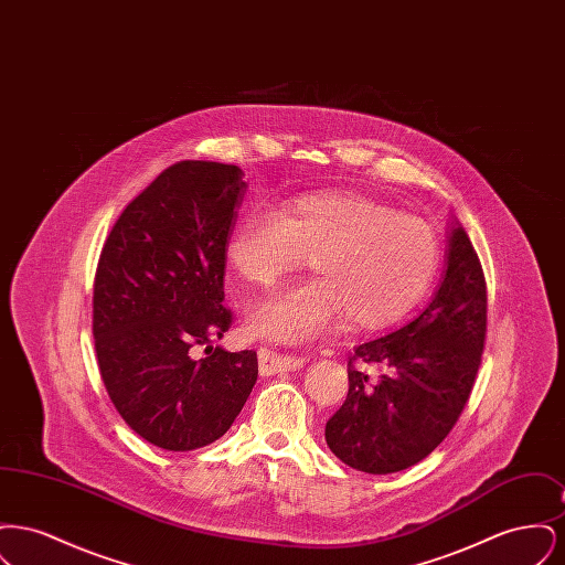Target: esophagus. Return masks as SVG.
I'll list each match as a JSON object with an SVG mask.
<instances>
[{
  "label": "esophagus",
  "instance_id": "esophagus-1",
  "mask_svg": "<svg viewBox=\"0 0 565 565\" xmlns=\"http://www.w3.org/2000/svg\"><path fill=\"white\" fill-rule=\"evenodd\" d=\"M258 362H260L263 375H275V373H290L296 369H302V364L307 360L302 355H290V353H281V351L270 350V348H260Z\"/></svg>",
  "mask_w": 565,
  "mask_h": 565
}]
</instances>
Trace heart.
Masks as SVG:
<instances>
[{
    "mask_svg": "<svg viewBox=\"0 0 565 565\" xmlns=\"http://www.w3.org/2000/svg\"><path fill=\"white\" fill-rule=\"evenodd\" d=\"M305 256L316 277L256 300L247 316L254 334L307 343L348 318L360 330L401 320L430 288L438 239L428 222L375 196L326 190L245 217L226 242L228 267L249 286L275 284Z\"/></svg>",
    "mask_w": 565,
    "mask_h": 565,
    "instance_id": "1",
    "label": "heart"
}]
</instances>
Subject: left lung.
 <instances>
[{
  "label": "left lung",
  "mask_w": 565,
  "mask_h": 565,
  "mask_svg": "<svg viewBox=\"0 0 565 565\" xmlns=\"http://www.w3.org/2000/svg\"><path fill=\"white\" fill-rule=\"evenodd\" d=\"M447 242L445 277L419 318L350 358V392L326 422V443L355 470L390 475L415 466L454 430L470 398L483 355L487 286L457 220Z\"/></svg>",
  "instance_id": "1"
}]
</instances>
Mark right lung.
<instances>
[{"label": "right lung", "mask_w": 565, "mask_h": 565, "mask_svg": "<svg viewBox=\"0 0 565 565\" xmlns=\"http://www.w3.org/2000/svg\"><path fill=\"white\" fill-rule=\"evenodd\" d=\"M237 164L180 161L111 226L95 275L93 337L109 401L125 424L167 451L217 440L242 413L256 351L214 348L231 328L226 242L242 205ZM205 347L209 355L194 359Z\"/></svg>", "instance_id": "add662e5"}]
</instances>
